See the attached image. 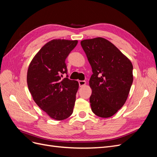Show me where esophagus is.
I'll list each match as a JSON object with an SVG mask.
<instances>
[{
    "label": "esophagus",
    "mask_w": 157,
    "mask_h": 157,
    "mask_svg": "<svg viewBox=\"0 0 157 157\" xmlns=\"http://www.w3.org/2000/svg\"><path fill=\"white\" fill-rule=\"evenodd\" d=\"M78 84H79V86L82 87L86 84V81H84V80H79Z\"/></svg>",
    "instance_id": "1"
}]
</instances>
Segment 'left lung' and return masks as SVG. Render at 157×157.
Segmentation results:
<instances>
[{"instance_id":"1","label":"left lung","mask_w":157,"mask_h":157,"mask_svg":"<svg viewBox=\"0 0 157 157\" xmlns=\"http://www.w3.org/2000/svg\"><path fill=\"white\" fill-rule=\"evenodd\" d=\"M80 44L92 69L89 81L92 111L99 117H111L126 101L133 82V65L103 38L83 40Z\"/></svg>"}]
</instances>
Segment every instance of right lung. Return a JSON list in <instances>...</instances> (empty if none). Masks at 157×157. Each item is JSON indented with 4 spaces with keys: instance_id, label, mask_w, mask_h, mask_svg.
<instances>
[{
    "instance_id": "1",
    "label": "right lung",
    "mask_w": 157,
    "mask_h": 157,
    "mask_svg": "<svg viewBox=\"0 0 157 157\" xmlns=\"http://www.w3.org/2000/svg\"><path fill=\"white\" fill-rule=\"evenodd\" d=\"M77 40L54 39L46 43L33 59L27 71L28 88L33 100L54 119L62 121L73 112L77 80H70L65 59Z\"/></svg>"
}]
</instances>
